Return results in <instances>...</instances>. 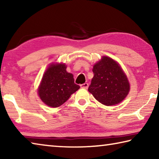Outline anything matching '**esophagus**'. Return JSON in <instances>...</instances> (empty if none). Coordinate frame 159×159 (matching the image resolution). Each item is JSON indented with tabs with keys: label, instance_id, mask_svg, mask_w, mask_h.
<instances>
[{
	"label": "esophagus",
	"instance_id": "1",
	"mask_svg": "<svg viewBox=\"0 0 159 159\" xmlns=\"http://www.w3.org/2000/svg\"><path fill=\"white\" fill-rule=\"evenodd\" d=\"M80 88H85V89H86V88H88V83H83V84L80 85Z\"/></svg>",
	"mask_w": 159,
	"mask_h": 159
}]
</instances>
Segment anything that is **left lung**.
<instances>
[{"instance_id": "obj_1", "label": "left lung", "mask_w": 159, "mask_h": 159, "mask_svg": "<svg viewBox=\"0 0 159 159\" xmlns=\"http://www.w3.org/2000/svg\"><path fill=\"white\" fill-rule=\"evenodd\" d=\"M94 76L88 88L97 100L106 106L120 103L130 91V84L121 68L113 59L104 56L93 66Z\"/></svg>"}]
</instances>
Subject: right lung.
Returning <instances> with one entry per match:
<instances>
[{"label": "right lung", "instance_id": "obj_1", "mask_svg": "<svg viewBox=\"0 0 159 159\" xmlns=\"http://www.w3.org/2000/svg\"><path fill=\"white\" fill-rule=\"evenodd\" d=\"M66 69L64 64H52L43 76L38 92L40 98L48 106H61L80 88L74 83L73 74L68 73Z\"/></svg>", "mask_w": 159, "mask_h": 159}]
</instances>
